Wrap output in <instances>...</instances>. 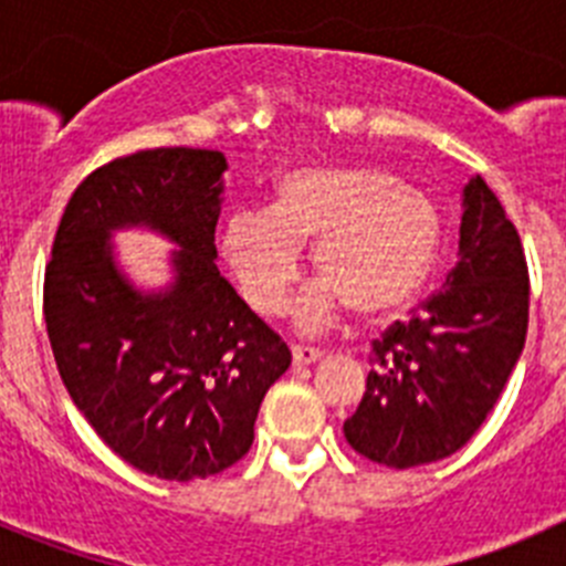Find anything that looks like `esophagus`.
<instances>
[{
	"mask_svg": "<svg viewBox=\"0 0 566 566\" xmlns=\"http://www.w3.org/2000/svg\"><path fill=\"white\" fill-rule=\"evenodd\" d=\"M292 357L294 365H308V363H317L323 357V348H314V345H292Z\"/></svg>",
	"mask_w": 566,
	"mask_h": 566,
	"instance_id": "34e87169",
	"label": "esophagus"
}]
</instances>
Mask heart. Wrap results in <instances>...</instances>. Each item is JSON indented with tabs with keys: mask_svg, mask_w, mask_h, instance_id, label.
<instances>
[{
	"mask_svg": "<svg viewBox=\"0 0 566 566\" xmlns=\"http://www.w3.org/2000/svg\"><path fill=\"white\" fill-rule=\"evenodd\" d=\"M306 243L323 277L300 297L297 326L317 332L343 303L365 317L411 303L433 272L442 223L431 198L397 175L306 164L280 175L272 207L238 209L221 229L238 292L263 317L286 308Z\"/></svg>",
	"mask_w": 566,
	"mask_h": 566,
	"instance_id": "1",
	"label": "heart"
}]
</instances>
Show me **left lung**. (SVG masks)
Segmentation results:
<instances>
[{"label":"left lung","mask_w":566,"mask_h":566,"mask_svg":"<svg viewBox=\"0 0 566 566\" xmlns=\"http://www.w3.org/2000/svg\"><path fill=\"white\" fill-rule=\"evenodd\" d=\"M459 260L437 294L371 343L363 402L343 431L388 468L439 462L493 411L527 337L530 277L522 238L484 184L462 198Z\"/></svg>","instance_id":"8db88e82"}]
</instances>
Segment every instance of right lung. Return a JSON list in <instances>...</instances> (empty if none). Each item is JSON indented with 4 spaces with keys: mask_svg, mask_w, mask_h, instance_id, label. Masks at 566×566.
I'll return each mask as SVG.
<instances>
[{
    "mask_svg": "<svg viewBox=\"0 0 566 566\" xmlns=\"http://www.w3.org/2000/svg\"><path fill=\"white\" fill-rule=\"evenodd\" d=\"M218 149H142L90 172L44 266L59 374L98 437L142 473L207 479L247 457L289 345L238 297L214 258ZM149 226L182 247L176 283L142 295L114 269L108 232Z\"/></svg>",
    "mask_w": 566,
    "mask_h": 566,
    "instance_id": "right-lung-1",
    "label": "right lung"
}]
</instances>
